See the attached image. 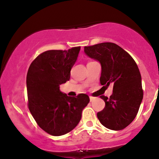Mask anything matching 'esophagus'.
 Segmentation results:
<instances>
[{
  "label": "esophagus",
  "mask_w": 159,
  "mask_h": 159,
  "mask_svg": "<svg viewBox=\"0 0 159 159\" xmlns=\"http://www.w3.org/2000/svg\"><path fill=\"white\" fill-rule=\"evenodd\" d=\"M94 99H95L94 97H93V96H90V102H93Z\"/></svg>",
  "instance_id": "esophagus-1"
}]
</instances>
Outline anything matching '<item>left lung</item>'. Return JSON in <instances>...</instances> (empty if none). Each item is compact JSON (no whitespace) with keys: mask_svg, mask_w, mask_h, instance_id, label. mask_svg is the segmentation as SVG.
I'll use <instances>...</instances> for the list:
<instances>
[{"mask_svg":"<svg viewBox=\"0 0 159 159\" xmlns=\"http://www.w3.org/2000/svg\"><path fill=\"white\" fill-rule=\"evenodd\" d=\"M87 56L101 64L100 84L107 87L113 84V93L107 98L97 117L105 127L118 131L125 129L135 118L142 99L141 75L135 61L129 53L115 43H102L85 46Z\"/></svg>","mask_w":159,"mask_h":159,"instance_id":"obj_1","label":"left lung"}]
</instances>
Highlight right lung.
Listing matches in <instances>:
<instances>
[{"instance_id": "1", "label": "right lung", "mask_w": 159, "mask_h": 159, "mask_svg": "<svg viewBox=\"0 0 159 159\" xmlns=\"http://www.w3.org/2000/svg\"><path fill=\"white\" fill-rule=\"evenodd\" d=\"M80 50L79 46L46 51L32 62L27 72L29 110L38 125L52 135H63L74 129L90 102L87 94L71 97L60 90V85L70 79Z\"/></svg>"}]
</instances>
